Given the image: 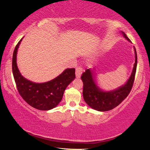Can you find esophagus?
<instances>
[{
  "instance_id": "esophagus-1",
  "label": "esophagus",
  "mask_w": 150,
  "mask_h": 150,
  "mask_svg": "<svg viewBox=\"0 0 150 150\" xmlns=\"http://www.w3.org/2000/svg\"><path fill=\"white\" fill-rule=\"evenodd\" d=\"M82 73V67L81 66L77 67V68H76V71H75L76 77L80 78Z\"/></svg>"
}]
</instances>
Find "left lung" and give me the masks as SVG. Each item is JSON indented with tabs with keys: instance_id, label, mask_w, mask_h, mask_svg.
Masks as SVG:
<instances>
[{
	"instance_id": "8db88e82",
	"label": "left lung",
	"mask_w": 150,
	"mask_h": 150,
	"mask_svg": "<svg viewBox=\"0 0 150 150\" xmlns=\"http://www.w3.org/2000/svg\"><path fill=\"white\" fill-rule=\"evenodd\" d=\"M124 37L130 41L126 35L122 32ZM135 62L133 67L132 75L125 85L111 91H103L98 88L95 82L93 76V71L88 69L82 73L81 79L83 82V97L86 103L93 109L106 111L113 109L125 99L132 90L134 83L137 64V55L135 47Z\"/></svg>"
}]
</instances>
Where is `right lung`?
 <instances>
[{
  "instance_id": "add662e5",
  "label": "right lung",
  "mask_w": 150,
  "mask_h": 150,
  "mask_svg": "<svg viewBox=\"0 0 150 150\" xmlns=\"http://www.w3.org/2000/svg\"><path fill=\"white\" fill-rule=\"evenodd\" d=\"M22 39L16 45L12 59V71L17 90L22 98L39 110H50L61 101L64 92L75 78V68L66 69L53 80L44 83H35L22 76L17 66V53Z\"/></svg>"
}]
</instances>
